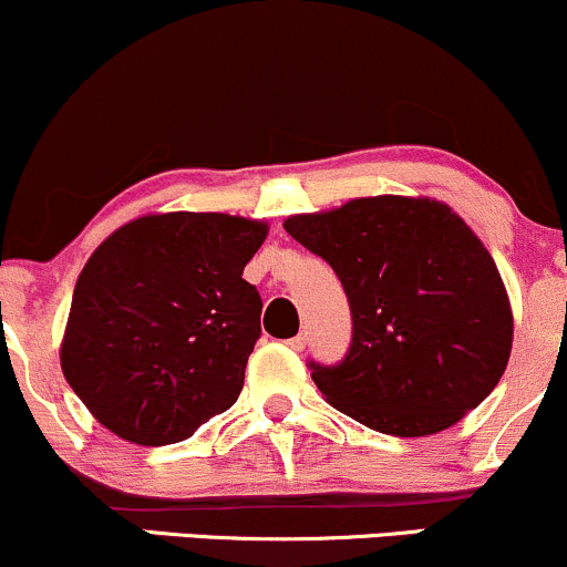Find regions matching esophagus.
Instances as JSON below:
<instances>
[{
	"instance_id": "obj_1",
	"label": "esophagus",
	"mask_w": 567,
	"mask_h": 567,
	"mask_svg": "<svg viewBox=\"0 0 567 567\" xmlns=\"http://www.w3.org/2000/svg\"><path fill=\"white\" fill-rule=\"evenodd\" d=\"M288 347H290V350L301 352V350H303V347H307V336H303V333H298V336H293V339H290V341H288Z\"/></svg>"
}]
</instances>
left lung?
Segmentation results:
<instances>
[{
  "mask_svg": "<svg viewBox=\"0 0 567 567\" xmlns=\"http://www.w3.org/2000/svg\"><path fill=\"white\" fill-rule=\"evenodd\" d=\"M282 226L331 264L350 298V352L331 369L312 363L333 409L416 439L493 393L512 354V301L493 255L450 204L365 196Z\"/></svg>",
  "mask_w": 567,
  "mask_h": 567,
  "instance_id": "8db88e82",
  "label": "left lung"
}]
</instances>
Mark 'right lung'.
<instances>
[{
  "label": "right lung",
  "mask_w": 567,
  "mask_h": 567,
  "mask_svg": "<svg viewBox=\"0 0 567 567\" xmlns=\"http://www.w3.org/2000/svg\"><path fill=\"white\" fill-rule=\"evenodd\" d=\"M269 223L226 213L128 220L80 271L61 371L107 431L140 446L190 439L231 409L260 336L241 271Z\"/></svg>",
  "instance_id": "obj_1"
}]
</instances>
